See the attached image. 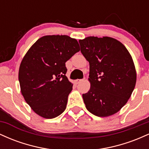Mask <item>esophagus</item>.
Here are the masks:
<instances>
[{"label": "esophagus", "mask_w": 149, "mask_h": 149, "mask_svg": "<svg viewBox=\"0 0 149 149\" xmlns=\"http://www.w3.org/2000/svg\"><path fill=\"white\" fill-rule=\"evenodd\" d=\"M84 80V79H77L75 80V83H76V84H79L80 83H81L82 81H83Z\"/></svg>", "instance_id": "esophagus-1"}]
</instances>
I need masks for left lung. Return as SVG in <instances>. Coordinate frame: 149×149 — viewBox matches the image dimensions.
Masks as SVG:
<instances>
[{"instance_id":"1","label":"left lung","mask_w":149,"mask_h":149,"mask_svg":"<svg viewBox=\"0 0 149 149\" xmlns=\"http://www.w3.org/2000/svg\"><path fill=\"white\" fill-rule=\"evenodd\" d=\"M80 52L90 64V90L83 94L86 109L98 117L118 112L134 90L136 73L125 45L111 37L80 40Z\"/></svg>"}]
</instances>
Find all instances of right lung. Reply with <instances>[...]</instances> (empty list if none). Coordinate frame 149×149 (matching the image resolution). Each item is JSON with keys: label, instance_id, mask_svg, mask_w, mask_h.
<instances>
[{"label": "right lung", "instance_id": "1", "mask_svg": "<svg viewBox=\"0 0 149 149\" xmlns=\"http://www.w3.org/2000/svg\"><path fill=\"white\" fill-rule=\"evenodd\" d=\"M79 51L76 39L52 35L40 38L26 53L19 81L26 102L38 116L51 119L65 111L73 88L65 63Z\"/></svg>", "mask_w": 149, "mask_h": 149}]
</instances>
